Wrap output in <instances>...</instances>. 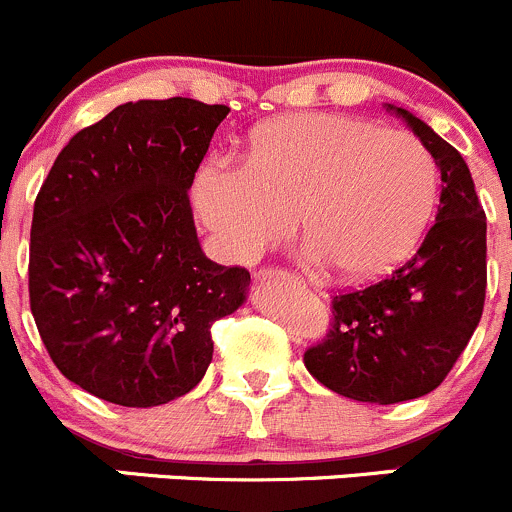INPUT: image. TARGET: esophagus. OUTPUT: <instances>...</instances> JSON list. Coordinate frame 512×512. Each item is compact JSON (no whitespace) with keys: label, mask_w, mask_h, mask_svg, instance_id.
<instances>
[{"label":"esophagus","mask_w":512,"mask_h":512,"mask_svg":"<svg viewBox=\"0 0 512 512\" xmlns=\"http://www.w3.org/2000/svg\"><path fill=\"white\" fill-rule=\"evenodd\" d=\"M275 277H282V280H294V277L285 270H262V272H257V280H275Z\"/></svg>","instance_id":"esophagus-1"}]
</instances>
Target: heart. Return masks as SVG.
<instances>
[{"label": "heart", "instance_id": "1", "mask_svg": "<svg viewBox=\"0 0 512 512\" xmlns=\"http://www.w3.org/2000/svg\"><path fill=\"white\" fill-rule=\"evenodd\" d=\"M438 170L409 131L302 111L262 123L245 165L205 163L193 185L200 220L225 257L250 262L299 215L309 257L349 280L399 265L433 213Z\"/></svg>", "mask_w": 512, "mask_h": 512}]
</instances>
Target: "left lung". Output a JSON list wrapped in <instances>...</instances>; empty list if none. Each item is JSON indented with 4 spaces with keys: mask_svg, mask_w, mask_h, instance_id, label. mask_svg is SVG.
Segmentation results:
<instances>
[{
    "mask_svg": "<svg viewBox=\"0 0 512 512\" xmlns=\"http://www.w3.org/2000/svg\"><path fill=\"white\" fill-rule=\"evenodd\" d=\"M441 170L436 223L386 280L334 297V324L304 366L334 394L366 404L426 396L453 369L485 302V213L461 153L406 108L386 103Z\"/></svg>",
    "mask_w": 512,
    "mask_h": 512,
    "instance_id": "8db88e82",
    "label": "left lung"
}]
</instances>
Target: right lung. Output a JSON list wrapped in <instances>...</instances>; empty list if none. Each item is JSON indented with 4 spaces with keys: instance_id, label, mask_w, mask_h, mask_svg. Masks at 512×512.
<instances>
[{
    "instance_id": "1",
    "label": "right lung",
    "mask_w": 512,
    "mask_h": 512,
    "mask_svg": "<svg viewBox=\"0 0 512 512\" xmlns=\"http://www.w3.org/2000/svg\"><path fill=\"white\" fill-rule=\"evenodd\" d=\"M230 113L195 98L128 101L76 133L34 203L29 299L56 369L89 394L148 409L213 361L210 327L250 292L208 260L188 190Z\"/></svg>"
}]
</instances>
